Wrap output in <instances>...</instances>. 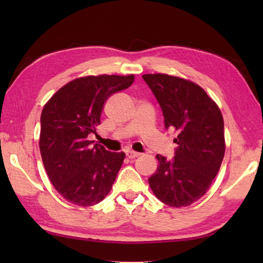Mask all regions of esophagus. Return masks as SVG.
I'll return each instance as SVG.
<instances>
[{
    "instance_id": "esophagus-1",
    "label": "esophagus",
    "mask_w": 263,
    "mask_h": 263,
    "mask_svg": "<svg viewBox=\"0 0 263 263\" xmlns=\"http://www.w3.org/2000/svg\"><path fill=\"white\" fill-rule=\"evenodd\" d=\"M126 154V157L130 158V159H135L137 157H139L140 156V154L137 153V152H133V150H127V152H125Z\"/></svg>"
}]
</instances>
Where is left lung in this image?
<instances>
[{
    "mask_svg": "<svg viewBox=\"0 0 263 263\" xmlns=\"http://www.w3.org/2000/svg\"><path fill=\"white\" fill-rule=\"evenodd\" d=\"M163 110L165 127L177 133L175 156L157 155L149 177L156 198L175 208L198 201L208 191L225 155L224 119L218 105L197 83L165 73L143 74Z\"/></svg>",
    "mask_w": 263,
    "mask_h": 263,
    "instance_id": "8db88e82",
    "label": "left lung"
}]
</instances>
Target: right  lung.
Segmentation results:
<instances>
[{
    "mask_svg": "<svg viewBox=\"0 0 263 263\" xmlns=\"http://www.w3.org/2000/svg\"><path fill=\"white\" fill-rule=\"evenodd\" d=\"M135 74L77 78L55 92L41 116L39 149L55 190L69 202L90 206L110 191L125 154L88 140L96 133L105 102L130 87Z\"/></svg>",
    "mask_w": 263,
    "mask_h": 263,
    "instance_id": "right-lung-1",
    "label": "right lung"
}]
</instances>
